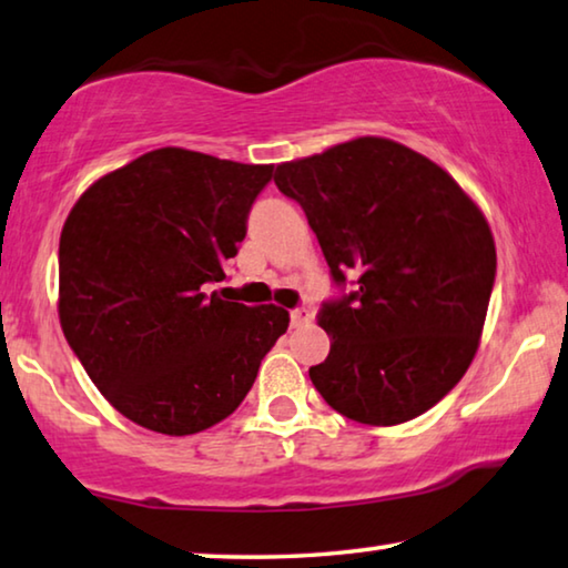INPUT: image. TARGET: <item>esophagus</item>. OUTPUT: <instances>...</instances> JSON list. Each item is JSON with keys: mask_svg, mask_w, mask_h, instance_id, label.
<instances>
[{"mask_svg": "<svg viewBox=\"0 0 568 568\" xmlns=\"http://www.w3.org/2000/svg\"><path fill=\"white\" fill-rule=\"evenodd\" d=\"M306 324H311V311H306V308L291 311V326L293 328H301V326H306Z\"/></svg>", "mask_w": 568, "mask_h": 568, "instance_id": "1", "label": "esophagus"}]
</instances>
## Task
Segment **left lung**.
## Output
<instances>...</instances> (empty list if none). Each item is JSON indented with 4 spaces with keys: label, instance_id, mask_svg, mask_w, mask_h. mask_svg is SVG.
Segmentation results:
<instances>
[{
    "label": "left lung",
    "instance_id": "1",
    "mask_svg": "<svg viewBox=\"0 0 568 568\" xmlns=\"http://www.w3.org/2000/svg\"><path fill=\"white\" fill-rule=\"evenodd\" d=\"M306 211L338 287L318 311L332 349L311 383L342 416L395 426L469 369L495 285V240L477 203L420 152L357 138L275 168Z\"/></svg>",
    "mask_w": 568,
    "mask_h": 568
}]
</instances>
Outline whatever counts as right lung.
I'll return each instance as SVG.
<instances>
[{
  "label": "right lung",
  "mask_w": 568,
  "mask_h": 568,
  "mask_svg": "<svg viewBox=\"0 0 568 568\" xmlns=\"http://www.w3.org/2000/svg\"><path fill=\"white\" fill-rule=\"evenodd\" d=\"M273 165L160 148L91 185L61 232L63 334L142 428L191 436L240 408L287 311L206 293L247 234Z\"/></svg>",
  "instance_id": "1"
}]
</instances>
